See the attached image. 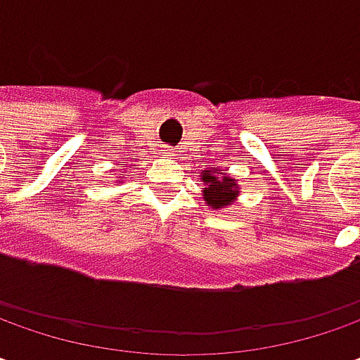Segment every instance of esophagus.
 <instances>
[{"instance_id": "1", "label": "esophagus", "mask_w": 360, "mask_h": 360, "mask_svg": "<svg viewBox=\"0 0 360 360\" xmlns=\"http://www.w3.org/2000/svg\"><path fill=\"white\" fill-rule=\"evenodd\" d=\"M168 154H172V152H170V150H168Z\"/></svg>"}]
</instances>
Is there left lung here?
<instances>
[{
  "label": "left lung",
  "instance_id": "8db88e82",
  "mask_svg": "<svg viewBox=\"0 0 360 360\" xmlns=\"http://www.w3.org/2000/svg\"><path fill=\"white\" fill-rule=\"evenodd\" d=\"M202 182H204V200L214 210L230 206L238 196V184L230 176H220L218 170H202Z\"/></svg>",
  "mask_w": 360,
  "mask_h": 360
}]
</instances>
